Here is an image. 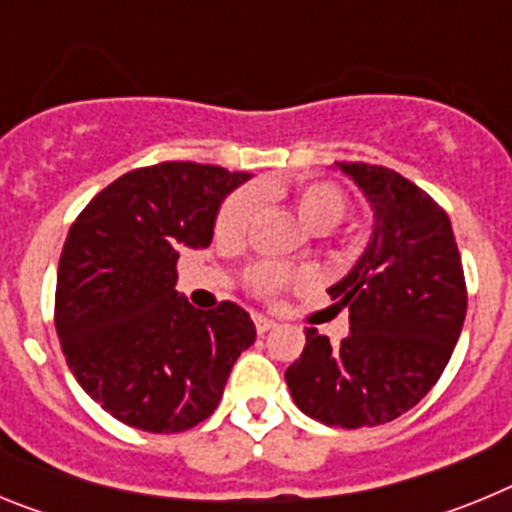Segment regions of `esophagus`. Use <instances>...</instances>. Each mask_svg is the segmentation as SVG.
I'll use <instances>...</instances> for the list:
<instances>
[{
    "label": "esophagus",
    "mask_w": 512,
    "mask_h": 512,
    "mask_svg": "<svg viewBox=\"0 0 512 512\" xmlns=\"http://www.w3.org/2000/svg\"><path fill=\"white\" fill-rule=\"evenodd\" d=\"M253 323H256V330H259V333H269V330L274 328V320H269L266 315H253Z\"/></svg>",
    "instance_id": "1"
}]
</instances>
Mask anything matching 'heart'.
I'll return each mask as SVG.
<instances>
[{"label":"heart","instance_id":"obj_1","mask_svg":"<svg viewBox=\"0 0 512 512\" xmlns=\"http://www.w3.org/2000/svg\"><path fill=\"white\" fill-rule=\"evenodd\" d=\"M261 192L256 189H241L230 194L217 212L215 233L220 241H241L248 228L256 220L261 205ZM348 210L346 194L330 182L302 184L295 192V212L300 223L312 233H328L343 220ZM297 274L277 264H259L248 271V282L259 295H277L279 289L287 287Z\"/></svg>","mask_w":512,"mask_h":512}]
</instances>
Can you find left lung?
Masks as SVG:
<instances>
[{
	"mask_svg": "<svg viewBox=\"0 0 512 512\" xmlns=\"http://www.w3.org/2000/svg\"><path fill=\"white\" fill-rule=\"evenodd\" d=\"M336 166L374 210L366 251L328 289L351 330L330 346L305 328L284 379L302 413L351 431L390 423L431 392L459 341L467 284L451 220L431 194L387 166Z\"/></svg>",
	"mask_w": 512,
	"mask_h": 512,
	"instance_id": "1",
	"label": "left lung"
}]
</instances>
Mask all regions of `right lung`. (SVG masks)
Here are the masks:
<instances>
[{
    "label": "right lung",
    "instance_id": "obj_1",
    "mask_svg": "<svg viewBox=\"0 0 512 512\" xmlns=\"http://www.w3.org/2000/svg\"><path fill=\"white\" fill-rule=\"evenodd\" d=\"M248 176L192 161L135 169L71 225L58 261V341L81 390L120 423L194 428L256 341L241 305L197 310L174 289L179 251L210 246L220 202Z\"/></svg>",
    "mask_w": 512,
    "mask_h": 512
}]
</instances>
